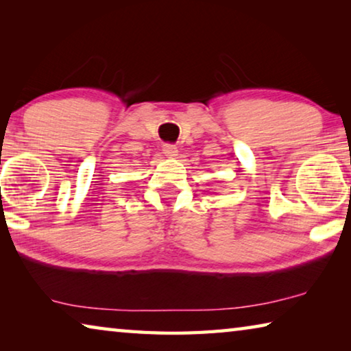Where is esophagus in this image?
I'll return each instance as SVG.
<instances>
[{
    "mask_svg": "<svg viewBox=\"0 0 351 351\" xmlns=\"http://www.w3.org/2000/svg\"><path fill=\"white\" fill-rule=\"evenodd\" d=\"M162 153L169 158H175L178 154V148L173 144H164L162 145Z\"/></svg>",
    "mask_w": 351,
    "mask_h": 351,
    "instance_id": "1",
    "label": "esophagus"
}]
</instances>
